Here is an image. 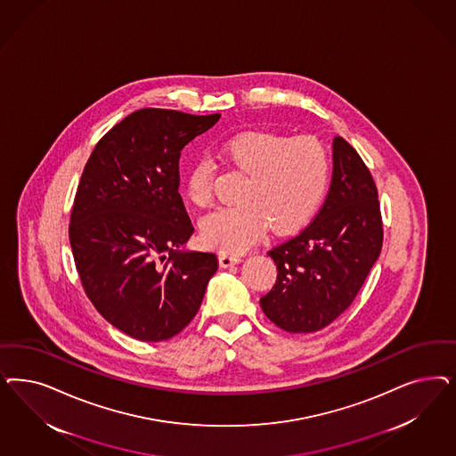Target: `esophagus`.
I'll return each mask as SVG.
<instances>
[{
    "instance_id": "1",
    "label": "esophagus",
    "mask_w": 456,
    "mask_h": 456,
    "mask_svg": "<svg viewBox=\"0 0 456 456\" xmlns=\"http://www.w3.org/2000/svg\"><path fill=\"white\" fill-rule=\"evenodd\" d=\"M240 262H241V256H238V255H232V253H224V251H221V253H220L221 266H224V268H228V266H232V265L240 264Z\"/></svg>"
}]
</instances>
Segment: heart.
I'll return each instance as SVG.
<instances>
[{
  "mask_svg": "<svg viewBox=\"0 0 456 456\" xmlns=\"http://www.w3.org/2000/svg\"><path fill=\"white\" fill-rule=\"evenodd\" d=\"M224 159L247 175L238 200L201 221V236L211 248L241 253L255 245L268 226L289 235L309 223L322 203L330 181L327 149L312 137L273 133L236 134L221 149ZM216 164L203 156L186 176L192 205L206 208L215 200Z\"/></svg>",
  "mask_w": 456,
  "mask_h": 456,
  "instance_id": "b5f03b06",
  "label": "heart"
}]
</instances>
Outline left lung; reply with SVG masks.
<instances>
[{"mask_svg": "<svg viewBox=\"0 0 456 456\" xmlns=\"http://www.w3.org/2000/svg\"><path fill=\"white\" fill-rule=\"evenodd\" d=\"M382 248L378 188L357 151L334 139V171L305 230L268 251L279 275L260 298L265 315L294 334L317 332L347 309Z\"/></svg>", "mask_w": 456, "mask_h": 456, "instance_id": "obj_1", "label": "left lung"}]
</instances>
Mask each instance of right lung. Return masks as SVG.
<instances>
[{
	"label": "right lung",
	"instance_id": "add662e5",
	"mask_svg": "<svg viewBox=\"0 0 456 456\" xmlns=\"http://www.w3.org/2000/svg\"><path fill=\"white\" fill-rule=\"evenodd\" d=\"M220 118L135 110L84 167L69 226L75 266L94 307L131 338H175L218 270L215 253L181 250L194 228L177 190L183 147Z\"/></svg>",
	"mask_w": 456,
	"mask_h": 456
}]
</instances>
